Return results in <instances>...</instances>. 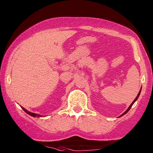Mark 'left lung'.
Returning a JSON list of instances; mask_svg holds the SVG:
<instances>
[{
  "instance_id": "1",
  "label": "left lung",
  "mask_w": 153,
  "mask_h": 153,
  "mask_svg": "<svg viewBox=\"0 0 153 153\" xmlns=\"http://www.w3.org/2000/svg\"><path fill=\"white\" fill-rule=\"evenodd\" d=\"M141 89H142V87L140 88V91H139V92H138V95H137V96L136 97V98H135V100H133V102L131 103V104L130 105H129V107L128 108V109L126 110V111H125V112L123 114H121V115H120V116L119 117H122L123 116V115H125V114H126L128 112V111L129 110H130V108H131V106H132V105L134 104V103H135V101L137 100V99L138 98V97H139V96H140V92H141Z\"/></svg>"
}]
</instances>
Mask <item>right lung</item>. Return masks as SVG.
<instances>
[{
	"label": "right lung",
	"mask_w": 153,
	"mask_h": 153,
	"mask_svg": "<svg viewBox=\"0 0 153 153\" xmlns=\"http://www.w3.org/2000/svg\"><path fill=\"white\" fill-rule=\"evenodd\" d=\"M22 107V108L24 110L25 112L27 113V114H28L29 115H30V116H32V117H42V115H39V114H35V113H32V112H29V111H28L27 110H26L25 108H24V107H23V106H21Z\"/></svg>",
	"instance_id": "obj_1"
}]
</instances>
